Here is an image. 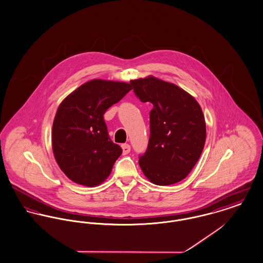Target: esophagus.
Listing matches in <instances>:
<instances>
[{"label": "esophagus", "mask_w": 263, "mask_h": 263, "mask_svg": "<svg viewBox=\"0 0 263 263\" xmlns=\"http://www.w3.org/2000/svg\"><path fill=\"white\" fill-rule=\"evenodd\" d=\"M122 148H123V154L125 156L127 155L129 152H130V145L127 144V143H124L122 145Z\"/></svg>", "instance_id": "34e87169"}]
</instances>
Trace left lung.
<instances>
[{"mask_svg":"<svg viewBox=\"0 0 263 263\" xmlns=\"http://www.w3.org/2000/svg\"><path fill=\"white\" fill-rule=\"evenodd\" d=\"M149 112L151 137L139 160L145 177L158 185L184 179L200 158L206 138L202 109L187 91L154 76L130 82Z\"/></svg>","mask_w":263,"mask_h":263,"instance_id":"left-lung-1","label":"left lung"}]
</instances>
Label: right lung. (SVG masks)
I'll use <instances>...</instances> for the list:
<instances>
[{
	"instance_id": "add662e5",
	"label": "right lung",
	"mask_w": 263,
	"mask_h": 263,
	"mask_svg": "<svg viewBox=\"0 0 263 263\" xmlns=\"http://www.w3.org/2000/svg\"><path fill=\"white\" fill-rule=\"evenodd\" d=\"M130 89L128 83L95 79L59 105L52 129L53 157L73 182L97 186L110 175L123 149L109 139L104 115Z\"/></svg>"
}]
</instances>
